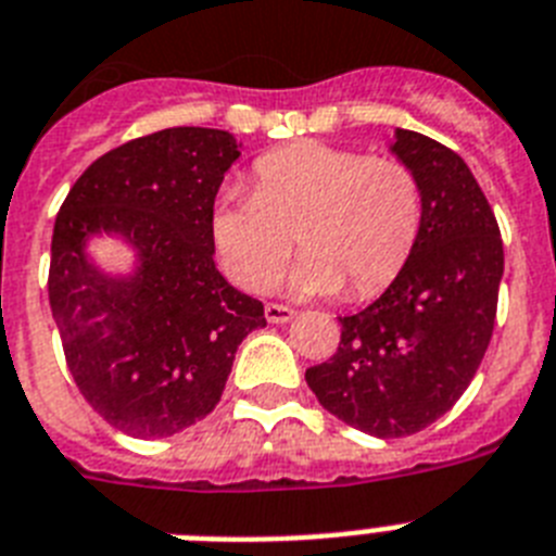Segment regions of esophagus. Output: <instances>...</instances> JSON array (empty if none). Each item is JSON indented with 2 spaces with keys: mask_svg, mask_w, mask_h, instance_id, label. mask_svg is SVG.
Instances as JSON below:
<instances>
[{
  "mask_svg": "<svg viewBox=\"0 0 556 556\" xmlns=\"http://www.w3.org/2000/svg\"><path fill=\"white\" fill-rule=\"evenodd\" d=\"M264 312H267L269 324H287V320L295 318V309L283 304H267L264 306Z\"/></svg>",
  "mask_w": 556,
  "mask_h": 556,
  "instance_id": "34e87169",
  "label": "esophagus"
}]
</instances>
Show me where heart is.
I'll list each match as a JSON object with an SVG mask.
<instances>
[{"label":"heart","instance_id":"1","mask_svg":"<svg viewBox=\"0 0 556 556\" xmlns=\"http://www.w3.org/2000/svg\"><path fill=\"white\" fill-rule=\"evenodd\" d=\"M424 224V192L397 159L327 141H298L252 164V195H227L210 213L215 258L247 292H267L295 239L306 255L292 287L371 298L397 278Z\"/></svg>","mask_w":556,"mask_h":556}]
</instances>
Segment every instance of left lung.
<instances>
[{
    "label": "left lung",
    "mask_w": 556,
    "mask_h": 556,
    "mask_svg": "<svg viewBox=\"0 0 556 556\" xmlns=\"http://www.w3.org/2000/svg\"><path fill=\"white\" fill-rule=\"evenodd\" d=\"M392 153L415 173L424 224L383 295L341 318V343L306 369L320 406L375 438H406L446 415L475 378L494 332L503 241L460 155L415 130Z\"/></svg>",
    "instance_id": "8db88e82"
}]
</instances>
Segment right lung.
Listing matches in <instances>:
<instances>
[{
  "label": "right lung",
  "mask_w": 556,
  "mask_h": 556,
  "mask_svg": "<svg viewBox=\"0 0 556 556\" xmlns=\"http://www.w3.org/2000/svg\"><path fill=\"white\" fill-rule=\"evenodd\" d=\"M227 130L167 127L99 155L71 187L50 241L48 295L81 397L113 429L185 432L222 401L238 343L267 327L264 304L215 269L210 213L238 159ZM96 231L140 252L130 279L84 255Z\"/></svg>",
  "instance_id": "add662e5"
}]
</instances>
